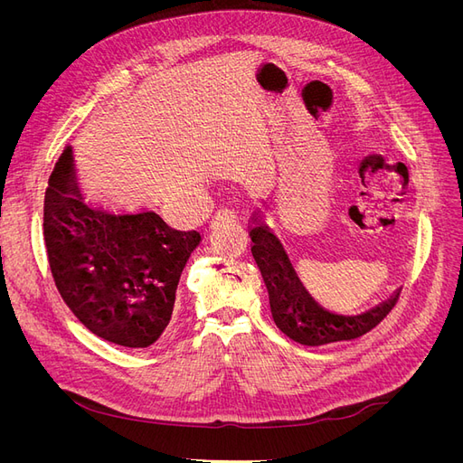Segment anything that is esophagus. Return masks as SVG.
I'll return each instance as SVG.
<instances>
[{"instance_id":"1","label":"esophagus","mask_w":463,"mask_h":463,"mask_svg":"<svg viewBox=\"0 0 463 463\" xmlns=\"http://www.w3.org/2000/svg\"><path fill=\"white\" fill-rule=\"evenodd\" d=\"M237 218V214H235V210L233 208H230V206H222L218 213H216V216H214V222H223V220H235Z\"/></svg>"}]
</instances>
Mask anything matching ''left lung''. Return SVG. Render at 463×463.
<instances>
[{
    "label": "left lung",
    "mask_w": 463,
    "mask_h": 463,
    "mask_svg": "<svg viewBox=\"0 0 463 463\" xmlns=\"http://www.w3.org/2000/svg\"><path fill=\"white\" fill-rule=\"evenodd\" d=\"M250 253H253L262 279L269 289L270 311L276 326L293 342L303 345H325L332 342L355 340L373 330L378 322L394 309L400 291L374 309L357 315L342 317L318 307L298 278L286 255L282 243L257 216L250 218Z\"/></svg>",
    "instance_id": "left-lung-1"
}]
</instances>
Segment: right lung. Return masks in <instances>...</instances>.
I'll return each mask as SVG.
<instances>
[{"mask_svg":"<svg viewBox=\"0 0 463 463\" xmlns=\"http://www.w3.org/2000/svg\"><path fill=\"white\" fill-rule=\"evenodd\" d=\"M197 230H175L152 210L109 213L82 203L73 154L55 162L44 197V243L61 299L92 334L148 347L174 313Z\"/></svg>","mask_w":463,"mask_h":463,"instance_id":"right-lung-1","label":"right lung"}]
</instances>
